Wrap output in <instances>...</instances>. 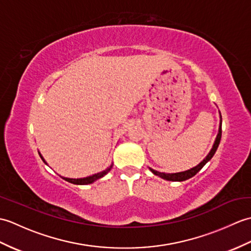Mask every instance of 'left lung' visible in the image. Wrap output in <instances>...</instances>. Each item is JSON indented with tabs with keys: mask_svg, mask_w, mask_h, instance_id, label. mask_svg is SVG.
<instances>
[{
	"mask_svg": "<svg viewBox=\"0 0 251 251\" xmlns=\"http://www.w3.org/2000/svg\"><path fill=\"white\" fill-rule=\"evenodd\" d=\"M220 126H219V132H218L217 135V138L215 140V143L214 146H212V149L210 150V152L208 153V155L202 159V161L197 165V166L191 168L189 170H185V172H181V173H176V174H165V173H159L157 172V170H154L152 168H150L151 172L155 175V176H158V177H161L162 179H165V180H168V181H184V180H188L190 178L193 177V176H195L197 173L200 172V170L205 166V164L207 162H209L211 157L215 155V153L217 151L218 147H219V143H220V140H221V134H222V129H221V126H222V117L220 115Z\"/></svg>",
	"mask_w": 251,
	"mask_h": 251,
	"instance_id": "1",
	"label": "left lung"
}]
</instances>
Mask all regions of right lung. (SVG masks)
I'll use <instances>...</instances> for the list:
<instances>
[{
	"label": "right lung",
	"instance_id": "add662e5",
	"mask_svg": "<svg viewBox=\"0 0 251 251\" xmlns=\"http://www.w3.org/2000/svg\"><path fill=\"white\" fill-rule=\"evenodd\" d=\"M39 154H40V156H41V158H42V161H43L45 164H47V163L45 162V159L43 158V156L41 155L40 152H39ZM112 166H113V164H111V166L106 168L105 170H103V172H100V173L95 174V175H93V176H88V177H85V178H79V179H71V178H65V177H61V178L65 179L66 181H68V182L73 183V184H81V185L90 184V183L95 182L96 180H98V179H100V178L104 177V176L110 172Z\"/></svg>",
	"mask_w": 251,
	"mask_h": 251
}]
</instances>
